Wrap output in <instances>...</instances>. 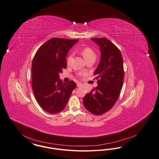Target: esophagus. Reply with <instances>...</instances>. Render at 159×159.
I'll list each match as a JSON object with an SVG mask.
<instances>
[{
    "label": "esophagus",
    "mask_w": 159,
    "mask_h": 159,
    "mask_svg": "<svg viewBox=\"0 0 159 159\" xmlns=\"http://www.w3.org/2000/svg\"><path fill=\"white\" fill-rule=\"evenodd\" d=\"M77 86L78 88H81V87H82L83 84L81 83H77Z\"/></svg>",
    "instance_id": "esophagus-1"
}]
</instances>
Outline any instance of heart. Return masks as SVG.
<instances>
[{
    "mask_svg": "<svg viewBox=\"0 0 159 159\" xmlns=\"http://www.w3.org/2000/svg\"><path fill=\"white\" fill-rule=\"evenodd\" d=\"M81 54L82 55L85 60H89L90 59H96V54L94 51L90 48H84L81 52ZM73 57V54L71 53L69 55L67 58V63H69L71 61V59Z\"/></svg>",
    "mask_w": 159,
    "mask_h": 159,
    "instance_id": "obj_1",
    "label": "heart"
}]
</instances>
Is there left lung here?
<instances>
[{
    "mask_svg": "<svg viewBox=\"0 0 159 159\" xmlns=\"http://www.w3.org/2000/svg\"><path fill=\"white\" fill-rule=\"evenodd\" d=\"M100 48L101 57L94 73L98 86L83 99L85 108L95 115L111 109L120 95L123 84V60L119 49L107 39L92 38Z\"/></svg>",
    "mask_w": 159,
    "mask_h": 159,
    "instance_id": "obj_1",
    "label": "left lung"
}]
</instances>
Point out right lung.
I'll use <instances>...</instances> for the list:
<instances>
[{"mask_svg": "<svg viewBox=\"0 0 159 159\" xmlns=\"http://www.w3.org/2000/svg\"><path fill=\"white\" fill-rule=\"evenodd\" d=\"M78 39L52 38L40 46L32 65L34 97L43 109L52 114L64 109L76 83H63L59 74L66 69V56Z\"/></svg>", "mask_w": 159, "mask_h": 159, "instance_id": "add662e5", "label": "right lung"}]
</instances>
